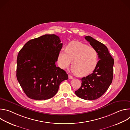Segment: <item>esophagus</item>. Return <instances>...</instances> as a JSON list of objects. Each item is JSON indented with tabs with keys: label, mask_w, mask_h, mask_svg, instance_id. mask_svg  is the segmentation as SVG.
I'll use <instances>...</instances> for the list:
<instances>
[{
	"label": "esophagus",
	"mask_w": 130,
	"mask_h": 130,
	"mask_svg": "<svg viewBox=\"0 0 130 130\" xmlns=\"http://www.w3.org/2000/svg\"><path fill=\"white\" fill-rule=\"evenodd\" d=\"M68 78H69V79H72L73 77L70 75H68Z\"/></svg>",
	"instance_id": "1"
}]
</instances>
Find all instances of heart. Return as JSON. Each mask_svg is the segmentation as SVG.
Wrapping results in <instances>:
<instances>
[{"label":"heart","mask_w":130,"mask_h":130,"mask_svg":"<svg viewBox=\"0 0 130 130\" xmlns=\"http://www.w3.org/2000/svg\"><path fill=\"white\" fill-rule=\"evenodd\" d=\"M98 61V52L94 48L78 41L70 43L66 50L62 49L58 55V62L62 68H68L72 62V72L80 77L91 73Z\"/></svg>","instance_id":"obj_1"}]
</instances>
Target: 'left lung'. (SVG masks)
<instances>
[{"instance_id": "left-lung-1", "label": "left lung", "mask_w": 130, "mask_h": 130, "mask_svg": "<svg viewBox=\"0 0 130 130\" xmlns=\"http://www.w3.org/2000/svg\"><path fill=\"white\" fill-rule=\"evenodd\" d=\"M85 39L96 50L100 60L92 73L81 79V86L75 94L81 99L93 100L101 97L112 83L114 61L103 44L89 36Z\"/></svg>"}]
</instances>
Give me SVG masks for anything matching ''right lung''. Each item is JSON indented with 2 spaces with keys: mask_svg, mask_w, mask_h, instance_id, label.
I'll use <instances>...</instances> for the list:
<instances>
[{
  "mask_svg": "<svg viewBox=\"0 0 130 130\" xmlns=\"http://www.w3.org/2000/svg\"><path fill=\"white\" fill-rule=\"evenodd\" d=\"M59 37L45 34L26 43L17 58L16 77L29 98H52L60 83L68 79L66 71L55 65L62 48Z\"/></svg>",
  "mask_w": 130,
  "mask_h": 130,
  "instance_id": "right-lung-1",
  "label": "right lung"
}]
</instances>
